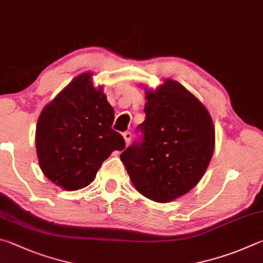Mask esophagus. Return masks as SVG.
Masks as SVG:
<instances>
[{
  "mask_svg": "<svg viewBox=\"0 0 263 263\" xmlns=\"http://www.w3.org/2000/svg\"><path fill=\"white\" fill-rule=\"evenodd\" d=\"M123 139L126 141V144L129 145L130 144V141H132V133L130 132H124L123 133Z\"/></svg>",
  "mask_w": 263,
  "mask_h": 263,
  "instance_id": "esophagus-1",
  "label": "esophagus"
}]
</instances>
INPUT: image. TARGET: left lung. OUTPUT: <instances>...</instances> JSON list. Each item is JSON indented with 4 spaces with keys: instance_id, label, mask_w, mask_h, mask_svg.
<instances>
[{
    "instance_id": "8db88e82",
    "label": "left lung",
    "mask_w": 263,
    "mask_h": 263,
    "mask_svg": "<svg viewBox=\"0 0 263 263\" xmlns=\"http://www.w3.org/2000/svg\"><path fill=\"white\" fill-rule=\"evenodd\" d=\"M143 137L120 159L136 191L166 203L193 190L203 177L215 149V128L208 109L185 86L165 80L146 90Z\"/></svg>"
}]
</instances>
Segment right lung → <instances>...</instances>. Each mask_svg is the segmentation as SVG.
<instances>
[{
  "label": "right lung",
  "mask_w": 263,
  "mask_h": 263,
  "mask_svg": "<svg viewBox=\"0 0 263 263\" xmlns=\"http://www.w3.org/2000/svg\"><path fill=\"white\" fill-rule=\"evenodd\" d=\"M92 72L69 83L40 113L35 148L41 171L64 191L89 186L104 160L126 146L112 129L114 109Z\"/></svg>",
  "instance_id": "right-lung-1"
}]
</instances>
